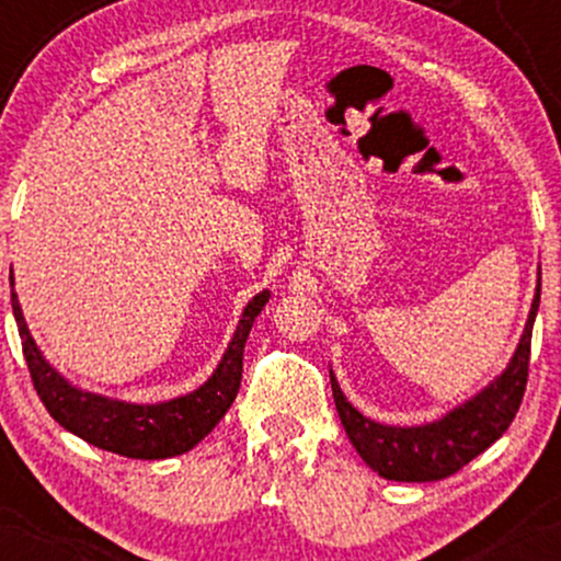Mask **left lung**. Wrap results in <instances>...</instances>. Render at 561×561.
Segmentation results:
<instances>
[{
    "label": "left lung",
    "mask_w": 561,
    "mask_h": 561,
    "mask_svg": "<svg viewBox=\"0 0 561 561\" xmlns=\"http://www.w3.org/2000/svg\"><path fill=\"white\" fill-rule=\"evenodd\" d=\"M538 302L540 274L530 313H527L525 321V332L519 337L514 356L508 358L506 369L491 379V385H485L478 396L459 403L435 422L398 427V424L369 420L362 411L353 409L345 392L340 390L334 371L330 369L332 396L334 405H337L340 422H343L353 448L358 450L366 467L375 469L379 478L385 480L433 482L459 472L474 456H480L488 446H493L506 433L519 403H523Z\"/></svg>",
    "instance_id": "obj_1"
}]
</instances>
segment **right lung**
Returning a JSON list of instances; mask_svg holds the SVG:
<instances>
[{"mask_svg": "<svg viewBox=\"0 0 561 561\" xmlns=\"http://www.w3.org/2000/svg\"><path fill=\"white\" fill-rule=\"evenodd\" d=\"M10 295L25 364L49 416L68 433L79 435L81 440L118 456H128V459H171V456L186 454L224 420L242 382V351L248 334L253 330L255 317L272 298V293L263 289L244 306L240 324L231 334L221 362L197 390L160 403H128L68 382L44 358L36 340L31 337L15 289Z\"/></svg>", "mask_w": 561, "mask_h": 561, "instance_id": "1", "label": "right lung"}]
</instances>
